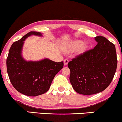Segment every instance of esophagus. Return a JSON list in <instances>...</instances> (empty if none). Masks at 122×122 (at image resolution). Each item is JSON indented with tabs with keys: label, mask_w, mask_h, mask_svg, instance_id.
<instances>
[{
	"label": "esophagus",
	"mask_w": 122,
	"mask_h": 122,
	"mask_svg": "<svg viewBox=\"0 0 122 122\" xmlns=\"http://www.w3.org/2000/svg\"><path fill=\"white\" fill-rule=\"evenodd\" d=\"M63 61H64V65L66 66L68 64V61H69V60H68V59H65Z\"/></svg>",
	"instance_id": "esophagus-1"
}]
</instances>
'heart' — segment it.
Masks as SVG:
<instances>
[{"label": "heart", "instance_id": "heart-1", "mask_svg": "<svg viewBox=\"0 0 122 122\" xmlns=\"http://www.w3.org/2000/svg\"><path fill=\"white\" fill-rule=\"evenodd\" d=\"M83 42L82 41L76 40L71 42L67 45L65 46L63 48V50L66 52H70L74 51L80 48L81 50H83L84 47L82 46Z\"/></svg>", "mask_w": 122, "mask_h": 122}]
</instances>
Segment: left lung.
<instances>
[{
  "label": "left lung",
  "instance_id": "8db88e82",
  "mask_svg": "<svg viewBox=\"0 0 122 122\" xmlns=\"http://www.w3.org/2000/svg\"><path fill=\"white\" fill-rule=\"evenodd\" d=\"M94 38L97 44L93 49L76 56L68 63L72 87L85 95L104 91L112 81L117 67L115 45L102 36Z\"/></svg>",
  "mask_w": 122,
  "mask_h": 122
}]
</instances>
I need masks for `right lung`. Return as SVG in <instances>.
<instances>
[{
	"instance_id": "add662e5",
	"label": "right lung",
	"mask_w": 122,
	"mask_h": 122,
	"mask_svg": "<svg viewBox=\"0 0 122 122\" xmlns=\"http://www.w3.org/2000/svg\"><path fill=\"white\" fill-rule=\"evenodd\" d=\"M31 35L41 36L37 31H30L12 44L7 58V70L11 83L18 92L28 96H37L48 91L64 64L48 59L39 61H25L21 56L22 48L25 40Z\"/></svg>"
}]
</instances>
